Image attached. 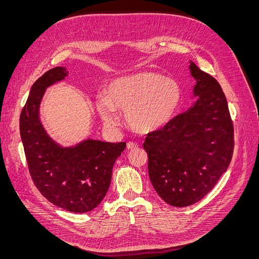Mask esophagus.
<instances>
[{"label":"esophagus","instance_id":"1","mask_svg":"<svg viewBox=\"0 0 259 259\" xmlns=\"http://www.w3.org/2000/svg\"><path fill=\"white\" fill-rule=\"evenodd\" d=\"M137 148H138V144L132 143V142L127 143V149H128V150H134V149H137Z\"/></svg>","mask_w":259,"mask_h":259}]
</instances>
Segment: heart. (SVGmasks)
Instances as JSON below:
<instances>
[{
    "label": "heart",
    "mask_w": 259,
    "mask_h": 259,
    "mask_svg": "<svg viewBox=\"0 0 259 259\" xmlns=\"http://www.w3.org/2000/svg\"><path fill=\"white\" fill-rule=\"evenodd\" d=\"M182 100V90L176 81L144 70L116 77L108 84L106 95H97L95 105L108 125L119 121L115 110H125L128 126L137 133L161 128L174 115Z\"/></svg>",
    "instance_id": "obj_1"
}]
</instances>
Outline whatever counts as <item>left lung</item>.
Listing matches in <instances>:
<instances>
[{
    "label": "left lung",
    "mask_w": 259,
    "mask_h": 259,
    "mask_svg": "<svg viewBox=\"0 0 259 259\" xmlns=\"http://www.w3.org/2000/svg\"><path fill=\"white\" fill-rule=\"evenodd\" d=\"M198 100L144 143L150 182L167 204L199 202L228 168L234 148L233 123L221 84L190 61Z\"/></svg>",
    "instance_id": "obj_1"
}]
</instances>
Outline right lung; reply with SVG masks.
Here are the masks:
<instances>
[{
	"mask_svg": "<svg viewBox=\"0 0 259 259\" xmlns=\"http://www.w3.org/2000/svg\"><path fill=\"white\" fill-rule=\"evenodd\" d=\"M67 75L65 68L56 67L33 83L20 113V136L31 179L43 197L66 210L86 213L105 198L113 164L126 143L89 139L73 148H61L48 136L38 107L46 88Z\"/></svg>",
	"mask_w": 259,
	"mask_h": 259,
	"instance_id": "add662e5",
	"label": "right lung"
}]
</instances>
